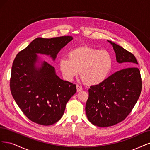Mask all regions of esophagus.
<instances>
[{
	"instance_id": "1",
	"label": "esophagus",
	"mask_w": 150,
	"mask_h": 150,
	"mask_svg": "<svg viewBox=\"0 0 150 150\" xmlns=\"http://www.w3.org/2000/svg\"><path fill=\"white\" fill-rule=\"evenodd\" d=\"M76 89H77V91H78V92L81 91L83 90V88H81V86H79V85H76Z\"/></svg>"
}]
</instances>
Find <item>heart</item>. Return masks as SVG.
<instances>
[{
  "mask_svg": "<svg viewBox=\"0 0 150 150\" xmlns=\"http://www.w3.org/2000/svg\"><path fill=\"white\" fill-rule=\"evenodd\" d=\"M68 56L69 58L61 59L59 69L64 78L69 81L73 80L80 72L81 79L88 84H99L108 78L112 66L110 53L94 47L72 49Z\"/></svg>",
  "mask_w": 150,
  "mask_h": 150,
  "instance_id": "heart-1",
  "label": "heart"
}]
</instances>
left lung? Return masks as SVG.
Listing matches in <instances>:
<instances>
[{
  "label": "left lung",
  "instance_id": "obj_1",
  "mask_svg": "<svg viewBox=\"0 0 150 150\" xmlns=\"http://www.w3.org/2000/svg\"><path fill=\"white\" fill-rule=\"evenodd\" d=\"M118 63L130 67L111 75L103 83L91 86L86 104V113L91 123L99 127L117 124L127 117L138 100L142 88L140 71L133 54L110 40Z\"/></svg>",
  "mask_w": 150,
  "mask_h": 150
}]
</instances>
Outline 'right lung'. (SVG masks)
<instances>
[{
  "instance_id": "right-lung-1",
  "label": "right lung",
  "mask_w": 150,
  "mask_h": 150,
  "mask_svg": "<svg viewBox=\"0 0 150 150\" xmlns=\"http://www.w3.org/2000/svg\"><path fill=\"white\" fill-rule=\"evenodd\" d=\"M73 39L72 36L38 38L17 54L13 62L10 87L21 111L35 123L49 126L64 114L66 105L76 93V84L61 79L55 68L38 54L54 61L61 49Z\"/></svg>"
}]
</instances>
